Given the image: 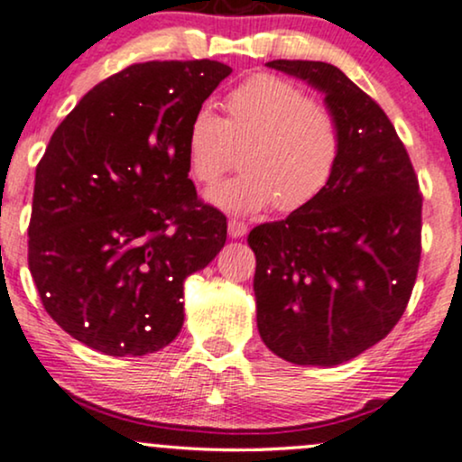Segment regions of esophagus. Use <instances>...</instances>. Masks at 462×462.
<instances>
[{"label": "esophagus", "mask_w": 462, "mask_h": 462, "mask_svg": "<svg viewBox=\"0 0 462 462\" xmlns=\"http://www.w3.org/2000/svg\"><path fill=\"white\" fill-rule=\"evenodd\" d=\"M227 232H230L232 238H241V236L247 235V226L243 224V221L232 219L230 224H227Z\"/></svg>", "instance_id": "34e87169"}]
</instances>
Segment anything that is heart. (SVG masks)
Instances as JSON below:
<instances>
[{
  "label": "heart",
  "mask_w": 462,
  "mask_h": 462,
  "mask_svg": "<svg viewBox=\"0 0 462 462\" xmlns=\"http://www.w3.org/2000/svg\"><path fill=\"white\" fill-rule=\"evenodd\" d=\"M224 110L226 119L199 108L187 134L190 176L201 184H215L235 162V150L246 147L241 176L206 195L217 208L252 215L275 204L293 213L332 182L343 150L341 124L298 84L261 73L227 93Z\"/></svg>",
  "instance_id": "heart-1"
}]
</instances>
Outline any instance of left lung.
Returning a JSON list of instances; mask_svg holds the SVG:
<instances>
[{
    "mask_svg": "<svg viewBox=\"0 0 462 462\" xmlns=\"http://www.w3.org/2000/svg\"><path fill=\"white\" fill-rule=\"evenodd\" d=\"M267 67L323 95L343 150L319 198L249 232L258 332L275 356L332 367L383 341L404 315L421 256V193L389 116L341 69Z\"/></svg>",
    "mask_w": 462,
    "mask_h": 462,
    "instance_id": "left-lung-1",
    "label": "left lung"
}]
</instances>
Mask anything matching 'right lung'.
Listing matches in <instances>:
<instances>
[{
    "instance_id": "1",
    "label": "right lung",
    "mask_w": 462,
    "mask_h": 462,
    "mask_svg": "<svg viewBox=\"0 0 462 462\" xmlns=\"http://www.w3.org/2000/svg\"><path fill=\"white\" fill-rule=\"evenodd\" d=\"M232 69L153 60L79 99L36 167L30 273L47 315L108 356H145L184 323V280L226 245L189 178L193 115Z\"/></svg>"
}]
</instances>
